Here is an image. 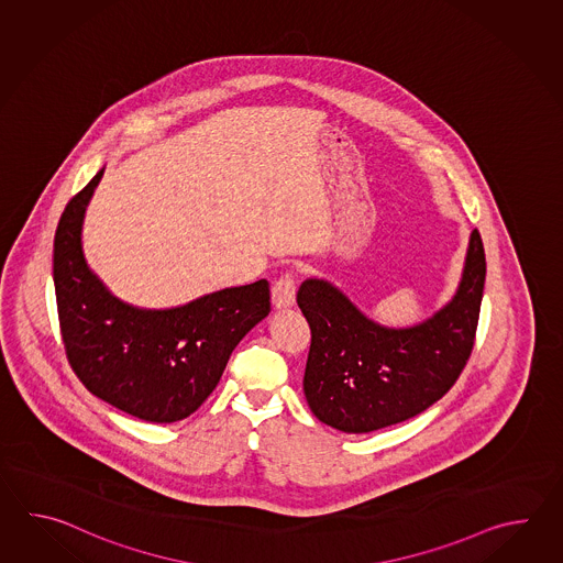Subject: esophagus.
<instances>
[{"label": "esophagus", "mask_w": 563, "mask_h": 563, "mask_svg": "<svg viewBox=\"0 0 563 563\" xmlns=\"http://www.w3.org/2000/svg\"><path fill=\"white\" fill-rule=\"evenodd\" d=\"M272 301L276 310H284L294 306L296 301V276L294 272H286L277 277L276 284L272 287Z\"/></svg>", "instance_id": "1"}]
</instances>
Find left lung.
I'll return each mask as SVG.
<instances>
[{"instance_id":"left-lung-1","label":"left lung","mask_w":563,"mask_h":563,"mask_svg":"<svg viewBox=\"0 0 563 563\" xmlns=\"http://www.w3.org/2000/svg\"><path fill=\"white\" fill-rule=\"evenodd\" d=\"M485 274L473 229L455 296L410 328L380 325L330 282L306 279L298 289L311 330L303 395L316 419L360 434L412 419L443 398L475 344Z\"/></svg>"}]
</instances>
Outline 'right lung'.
I'll list each match as a JSON object with an SVG mask.
<instances>
[{
  "instance_id": "1",
  "label": "right lung",
  "mask_w": 563,
  "mask_h": 563,
  "mask_svg": "<svg viewBox=\"0 0 563 563\" xmlns=\"http://www.w3.org/2000/svg\"><path fill=\"white\" fill-rule=\"evenodd\" d=\"M104 168L66 205L54 238V287L66 356L92 395L148 422L187 419L216 390L241 338L272 310L269 284L225 287L179 308L112 296L82 253L86 205Z\"/></svg>"
}]
</instances>
